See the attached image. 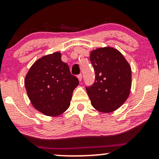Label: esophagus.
<instances>
[{"instance_id": "34e87169", "label": "esophagus", "mask_w": 159, "mask_h": 159, "mask_svg": "<svg viewBox=\"0 0 159 159\" xmlns=\"http://www.w3.org/2000/svg\"><path fill=\"white\" fill-rule=\"evenodd\" d=\"M78 80H79V81L81 82V80H82V75H81V74L78 75Z\"/></svg>"}]
</instances>
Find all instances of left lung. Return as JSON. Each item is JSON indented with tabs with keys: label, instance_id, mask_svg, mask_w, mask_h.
<instances>
[{
	"label": "left lung",
	"instance_id": "obj_1",
	"mask_svg": "<svg viewBox=\"0 0 159 159\" xmlns=\"http://www.w3.org/2000/svg\"><path fill=\"white\" fill-rule=\"evenodd\" d=\"M95 81L86 87L93 107L110 113L126 101L132 87V69L119 51L111 47L99 48L90 53Z\"/></svg>",
	"mask_w": 159,
	"mask_h": 159
}]
</instances>
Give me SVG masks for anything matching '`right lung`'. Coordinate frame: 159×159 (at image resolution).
I'll return each mask as SVG.
<instances>
[{
    "instance_id": "obj_1",
    "label": "right lung",
    "mask_w": 159,
    "mask_h": 159,
    "mask_svg": "<svg viewBox=\"0 0 159 159\" xmlns=\"http://www.w3.org/2000/svg\"><path fill=\"white\" fill-rule=\"evenodd\" d=\"M79 84L60 52L36 61L26 75L25 85L33 106L50 116L61 115L70 105L72 93Z\"/></svg>"
}]
</instances>
